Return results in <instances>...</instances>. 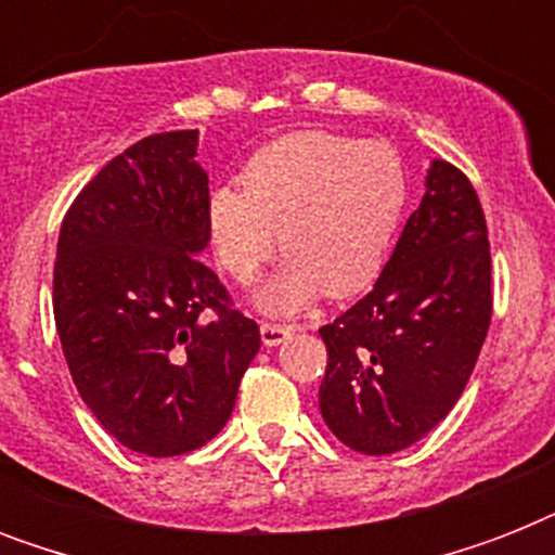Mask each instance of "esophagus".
I'll use <instances>...</instances> for the list:
<instances>
[{
  "label": "esophagus",
  "instance_id": "esophagus-1",
  "mask_svg": "<svg viewBox=\"0 0 555 555\" xmlns=\"http://www.w3.org/2000/svg\"><path fill=\"white\" fill-rule=\"evenodd\" d=\"M259 331H261V343H264L268 348L282 346V343L291 339V334H294V328H287V325H270V322H264Z\"/></svg>",
  "mask_w": 555,
  "mask_h": 555
}]
</instances>
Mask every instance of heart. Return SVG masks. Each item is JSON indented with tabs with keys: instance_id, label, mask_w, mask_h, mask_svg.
I'll return each mask as SVG.
<instances>
[{
	"instance_id": "heart-1",
	"label": "heart",
	"mask_w": 555,
	"mask_h": 555,
	"mask_svg": "<svg viewBox=\"0 0 555 555\" xmlns=\"http://www.w3.org/2000/svg\"><path fill=\"white\" fill-rule=\"evenodd\" d=\"M409 204V172L391 143L302 129L244 167L242 190L216 186L207 233L221 268L253 282L276 250L287 259L253 294L268 317H294L328 294H363L379 276Z\"/></svg>"
}]
</instances>
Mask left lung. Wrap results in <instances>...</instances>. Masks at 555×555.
<instances>
[{
    "mask_svg": "<svg viewBox=\"0 0 555 555\" xmlns=\"http://www.w3.org/2000/svg\"><path fill=\"white\" fill-rule=\"evenodd\" d=\"M490 242L473 184L431 160L423 201L369 294L320 328V412L346 447L391 455L438 426L490 331Z\"/></svg>",
    "mask_w": 555,
    "mask_h": 555,
    "instance_id": "8db88e82",
    "label": "left lung"
}]
</instances>
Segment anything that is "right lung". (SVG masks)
<instances>
[{"label": "right lung", "mask_w": 555, "mask_h": 555, "mask_svg": "<svg viewBox=\"0 0 555 555\" xmlns=\"http://www.w3.org/2000/svg\"><path fill=\"white\" fill-rule=\"evenodd\" d=\"M198 129L108 160L60 230L54 320L82 403L132 452L184 455L224 429L259 354V325L227 305L207 250Z\"/></svg>", "instance_id": "add662e5"}]
</instances>
